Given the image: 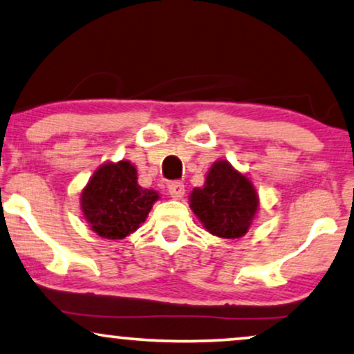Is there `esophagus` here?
<instances>
[{
  "label": "esophagus",
  "instance_id": "1",
  "mask_svg": "<svg viewBox=\"0 0 354 354\" xmlns=\"http://www.w3.org/2000/svg\"><path fill=\"white\" fill-rule=\"evenodd\" d=\"M167 188H169V194H171L172 198L176 200H180L183 194H185V185H183L182 182H171L167 185Z\"/></svg>",
  "mask_w": 354,
  "mask_h": 354
}]
</instances>
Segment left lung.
Listing matches in <instances>:
<instances>
[{"instance_id": "obj_1", "label": "left lung", "mask_w": 354, "mask_h": 354, "mask_svg": "<svg viewBox=\"0 0 354 354\" xmlns=\"http://www.w3.org/2000/svg\"><path fill=\"white\" fill-rule=\"evenodd\" d=\"M190 208L209 234L239 239L254 221L259 195L249 177L227 160H216L206 174L205 185L190 194Z\"/></svg>"}]
</instances>
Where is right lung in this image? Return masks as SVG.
I'll list each match as a JSON object with an SVG mask.
<instances>
[{
    "label": "right lung",
    "mask_w": 354,
    "mask_h": 354,
    "mask_svg": "<svg viewBox=\"0 0 354 354\" xmlns=\"http://www.w3.org/2000/svg\"><path fill=\"white\" fill-rule=\"evenodd\" d=\"M159 195L138 185L130 160L100 166L81 194V209L91 229L104 239L130 236L146 221Z\"/></svg>",
    "instance_id": "obj_1"
}]
</instances>
